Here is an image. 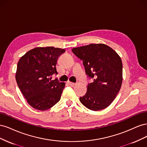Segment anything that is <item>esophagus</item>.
<instances>
[{
  "label": "esophagus",
  "mask_w": 147,
  "mask_h": 147,
  "mask_svg": "<svg viewBox=\"0 0 147 147\" xmlns=\"http://www.w3.org/2000/svg\"><path fill=\"white\" fill-rule=\"evenodd\" d=\"M67 83H68V84H69V85H70V86H74L75 84V83L71 82H67Z\"/></svg>",
  "instance_id": "esophagus-1"
}]
</instances>
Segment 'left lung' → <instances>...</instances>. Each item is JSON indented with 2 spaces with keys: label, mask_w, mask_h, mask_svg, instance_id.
Returning <instances> with one entry per match:
<instances>
[{
  "label": "left lung",
  "mask_w": 147,
  "mask_h": 147,
  "mask_svg": "<svg viewBox=\"0 0 147 147\" xmlns=\"http://www.w3.org/2000/svg\"><path fill=\"white\" fill-rule=\"evenodd\" d=\"M83 61L88 83L85 95L80 97L88 109L98 111L109 106L115 99L123 80V64L119 55L104 44H90L72 50Z\"/></svg>",
  "instance_id": "left-lung-1"
}]
</instances>
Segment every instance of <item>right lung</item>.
I'll return each mask as SVG.
<instances>
[{
  "instance_id": "1",
  "label": "right lung",
  "mask_w": 147,
  "mask_h": 147,
  "mask_svg": "<svg viewBox=\"0 0 147 147\" xmlns=\"http://www.w3.org/2000/svg\"><path fill=\"white\" fill-rule=\"evenodd\" d=\"M64 52V49L53 47H37L26 53L18 63V86L35 109L47 110L59 101L65 83L51 78L57 74V58Z\"/></svg>"
}]
</instances>
